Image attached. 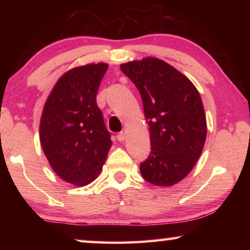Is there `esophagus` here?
<instances>
[{"mask_svg": "<svg viewBox=\"0 0 250 250\" xmlns=\"http://www.w3.org/2000/svg\"><path fill=\"white\" fill-rule=\"evenodd\" d=\"M125 138H126V134L125 132H119V133L117 134L118 141H125Z\"/></svg>", "mask_w": 250, "mask_h": 250, "instance_id": "34e87169", "label": "esophagus"}]
</instances>
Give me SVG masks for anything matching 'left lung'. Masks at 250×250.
Masks as SVG:
<instances>
[{"label":"left lung","instance_id":"obj_1","mask_svg":"<svg viewBox=\"0 0 250 250\" xmlns=\"http://www.w3.org/2000/svg\"><path fill=\"white\" fill-rule=\"evenodd\" d=\"M140 91L150 126L151 153L140 164L143 179L158 186L179 183L192 171L206 140L204 107L195 86L154 57L120 66Z\"/></svg>","mask_w":250,"mask_h":250}]
</instances>
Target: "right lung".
Returning a JSON list of instances; mask_svg holds the SVG:
<instances>
[{"label": "right lung", "instance_id": "obj_1", "mask_svg": "<svg viewBox=\"0 0 250 250\" xmlns=\"http://www.w3.org/2000/svg\"><path fill=\"white\" fill-rule=\"evenodd\" d=\"M108 69L104 62L67 71L46 100L40 125L43 151L55 173L76 186L94 181L112 142L96 96Z\"/></svg>", "mask_w": 250, "mask_h": 250}]
</instances>
